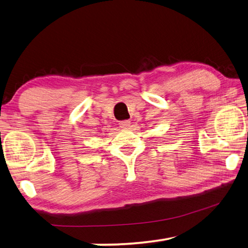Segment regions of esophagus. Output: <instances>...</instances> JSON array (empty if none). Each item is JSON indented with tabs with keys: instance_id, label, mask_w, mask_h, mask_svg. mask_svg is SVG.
<instances>
[{
	"instance_id": "obj_1",
	"label": "esophagus",
	"mask_w": 248,
	"mask_h": 248,
	"mask_svg": "<svg viewBox=\"0 0 248 248\" xmlns=\"http://www.w3.org/2000/svg\"><path fill=\"white\" fill-rule=\"evenodd\" d=\"M130 121L129 120H124V121H120L119 123V127L121 129H128L130 127Z\"/></svg>"
}]
</instances>
